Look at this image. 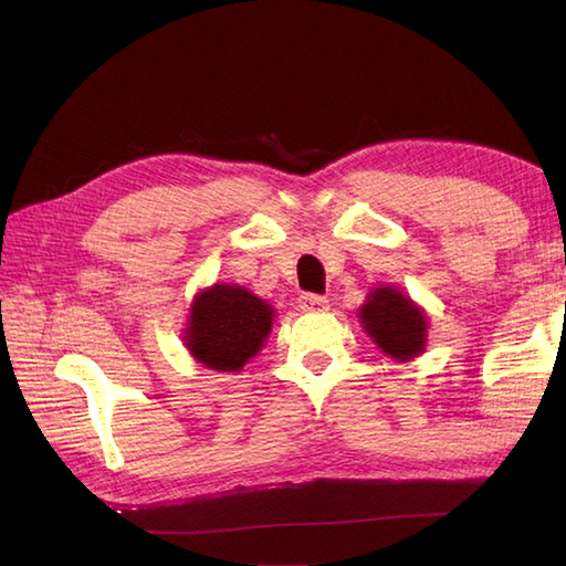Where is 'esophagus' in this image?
<instances>
[{
  "label": "esophagus",
  "mask_w": 566,
  "mask_h": 566,
  "mask_svg": "<svg viewBox=\"0 0 566 566\" xmlns=\"http://www.w3.org/2000/svg\"><path fill=\"white\" fill-rule=\"evenodd\" d=\"M300 310L306 314H316V312H325L328 310V300L321 295H302L300 297Z\"/></svg>",
  "instance_id": "obj_1"
}]
</instances>
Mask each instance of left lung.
Segmentation results:
<instances>
[{
  "label": "left lung",
  "instance_id": "left-lung-1",
  "mask_svg": "<svg viewBox=\"0 0 566 566\" xmlns=\"http://www.w3.org/2000/svg\"><path fill=\"white\" fill-rule=\"evenodd\" d=\"M366 335L394 361H410L427 347V314L397 285H378L358 306Z\"/></svg>",
  "mask_w": 566,
  "mask_h": 566
}]
</instances>
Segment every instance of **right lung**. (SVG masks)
<instances>
[{"instance_id": "add662e5", "label": "right lung", "mask_w": 566, "mask_h": 566, "mask_svg": "<svg viewBox=\"0 0 566 566\" xmlns=\"http://www.w3.org/2000/svg\"><path fill=\"white\" fill-rule=\"evenodd\" d=\"M273 316V306L248 287L212 283L191 302L184 345L205 368L235 373L262 352Z\"/></svg>"}]
</instances>
